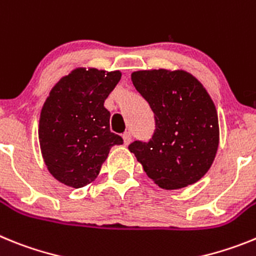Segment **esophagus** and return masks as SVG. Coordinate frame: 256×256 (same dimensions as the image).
Wrapping results in <instances>:
<instances>
[{
	"label": "esophagus",
	"instance_id": "obj_1",
	"mask_svg": "<svg viewBox=\"0 0 256 256\" xmlns=\"http://www.w3.org/2000/svg\"><path fill=\"white\" fill-rule=\"evenodd\" d=\"M122 139H124V144H125V146H128V144H130V142H131V134L130 132H125V134L122 135Z\"/></svg>",
	"mask_w": 256,
	"mask_h": 256
}]
</instances>
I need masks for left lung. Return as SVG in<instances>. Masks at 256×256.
Segmentation results:
<instances>
[{"label":"left lung","instance_id":"1","mask_svg":"<svg viewBox=\"0 0 256 256\" xmlns=\"http://www.w3.org/2000/svg\"><path fill=\"white\" fill-rule=\"evenodd\" d=\"M131 81L154 113L156 130L150 142L131 143L130 152L164 190L197 183L219 146L218 112L206 88L182 70H136Z\"/></svg>","mask_w":256,"mask_h":256}]
</instances>
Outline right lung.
I'll return each instance as SVG.
<instances>
[{"mask_svg":"<svg viewBox=\"0 0 256 256\" xmlns=\"http://www.w3.org/2000/svg\"><path fill=\"white\" fill-rule=\"evenodd\" d=\"M121 72L76 68L51 88L41 110L38 138L50 174L72 188L92 183L113 146L124 143L110 128L104 106Z\"/></svg>","mask_w":256,"mask_h":256,"instance_id":"right-lung-1","label":"right lung"}]
</instances>
